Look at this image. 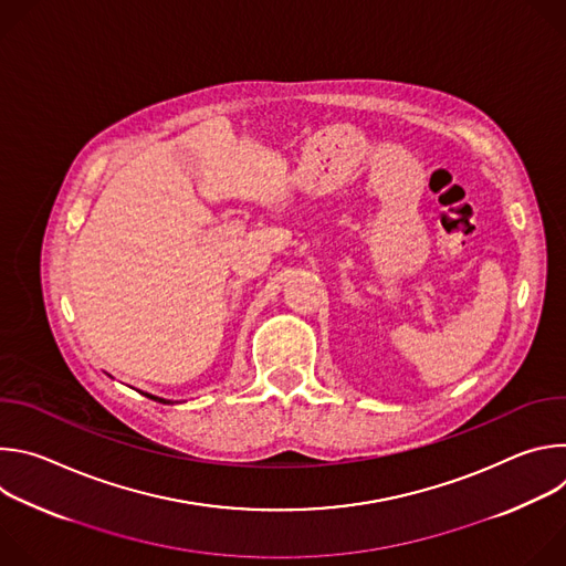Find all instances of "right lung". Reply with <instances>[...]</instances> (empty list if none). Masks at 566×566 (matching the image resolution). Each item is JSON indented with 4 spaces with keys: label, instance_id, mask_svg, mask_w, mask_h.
I'll list each match as a JSON object with an SVG mask.
<instances>
[{
    "label": "right lung",
    "instance_id": "right-lung-1",
    "mask_svg": "<svg viewBox=\"0 0 566 566\" xmlns=\"http://www.w3.org/2000/svg\"><path fill=\"white\" fill-rule=\"evenodd\" d=\"M145 396L151 398V400H158V402H166V406H170V402H172V400H168V398H160V396H154V394H147V391H145Z\"/></svg>",
    "mask_w": 566,
    "mask_h": 566
}]
</instances>
